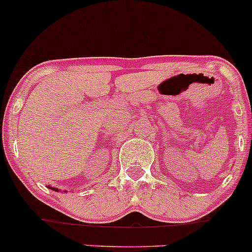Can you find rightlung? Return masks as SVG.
I'll use <instances>...</instances> for the list:
<instances>
[{
    "label": "right lung",
    "mask_w": 252,
    "mask_h": 252,
    "mask_svg": "<svg viewBox=\"0 0 252 252\" xmlns=\"http://www.w3.org/2000/svg\"><path fill=\"white\" fill-rule=\"evenodd\" d=\"M49 188H51L52 190H56V191H58V189H57V188H52V187H49Z\"/></svg>",
    "instance_id": "right-lung-1"
}]
</instances>
